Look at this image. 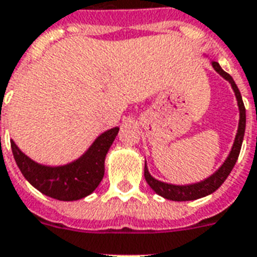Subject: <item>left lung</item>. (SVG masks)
I'll use <instances>...</instances> for the list:
<instances>
[{"label": "left lung", "mask_w": 257, "mask_h": 257, "mask_svg": "<svg viewBox=\"0 0 257 257\" xmlns=\"http://www.w3.org/2000/svg\"><path fill=\"white\" fill-rule=\"evenodd\" d=\"M212 65L216 69V72H218L225 80L229 81L234 91V95H236V99H237L238 110H240V120H238V130L237 134H236V138H234L233 147H232V150H230L229 156L225 160V162L221 165V168L218 169L217 172L212 174L209 178L192 185H181L180 186V185L161 182V181L156 180V178H153L150 176L149 169H147L146 164H145V178H146V182L157 194H160V196H162L166 200L192 201L216 192L224 184V181L226 180V177L229 176V173L232 172V169H233L234 164H236V161L238 158V154H240V150H241L242 138H244V133H245V107H244V103H242L241 93L238 91L237 85H236L234 80L232 79V76L220 67L217 61H212Z\"/></svg>", "instance_id": "8db88e82"}]
</instances>
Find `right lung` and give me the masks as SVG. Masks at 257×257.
I'll use <instances>...</instances> for the list:
<instances>
[{"label":"right lung","mask_w":257,"mask_h":257,"mask_svg":"<svg viewBox=\"0 0 257 257\" xmlns=\"http://www.w3.org/2000/svg\"><path fill=\"white\" fill-rule=\"evenodd\" d=\"M118 131V127L107 130L97 137L79 160L55 168L32 161L13 141H11V146L16 164L32 186L56 200L75 201L91 194L103 180L106 154Z\"/></svg>","instance_id":"obj_1"}]
</instances>
